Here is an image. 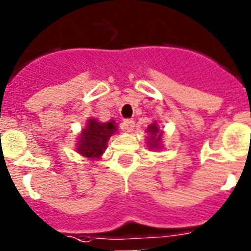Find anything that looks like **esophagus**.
<instances>
[{
	"label": "esophagus",
	"instance_id": "34e87169",
	"mask_svg": "<svg viewBox=\"0 0 251 251\" xmlns=\"http://www.w3.org/2000/svg\"><path fill=\"white\" fill-rule=\"evenodd\" d=\"M122 127L126 132H132L133 128H134V121L133 119H126V121L122 123Z\"/></svg>",
	"mask_w": 251,
	"mask_h": 251
}]
</instances>
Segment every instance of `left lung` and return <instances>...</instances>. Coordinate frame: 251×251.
<instances>
[{"label": "left lung", "instance_id": "1", "mask_svg": "<svg viewBox=\"0 0 251 251\" xmlns=\"http://www.w3.org/2000/svg\"><path fill=\"white\" fill-rule=\"evenodd\" d=\"M147 133L150 134L147 145L150 146L151 150H159V148H162V145H161L162 130L159 129L157 122H153L151 126H148Z\"/></svg>", "mask_w": 251, "mask_h": 251}]
</instances>
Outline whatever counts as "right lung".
<instances>
[{
  "mask_svg": "<svg viewBox=\"0 0 251 251\" xmlns=\"http://www.w3.org/2000/svg\"><path fill=\"white\" fill-rule=\"evenodd\" d=\"M117 130L114 121L101 123L97 119H89L86 127L81 130L77 138L76 151L81 156L90 159H98L106 148V142Z\"/></svg>",
  "mask_w": 251,
  "mask_h": 251,
  "instance_id": "add662e5",
  "label": "right lung"
}]
</instances>
